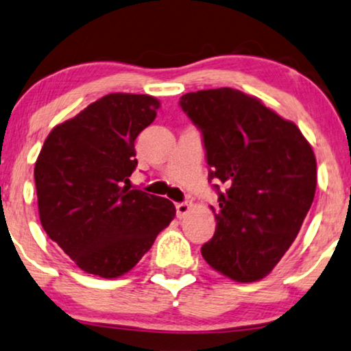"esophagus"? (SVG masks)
<instances>
[{"label":"esophagus","instance_id":"1","mask_svg":"<svg viewBox=\"0 0 351 351\" xmlns=\"http://www.w3.org/2000/svg\"><path fill=\"white\" fill-rule=\"evenodd\" d=\"M189 209H190V204L186 203V202H182V203H177L176 204V211H177V217H184L186 213H189Z\"/></svg>","mask_w":351,"mask_h":351}]
</instances>
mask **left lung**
Returning a JSON list of instances; mask_svg holds the SVG:
<instances>
[{"label":"left lung","mask_w":351,"mask_h":351,"mask_svg":"<svg viewBox=\"0 0 351 351\" xmlns=\"http://www.w3.org/2000/svg\"><path fill=\"white\" fill-rule=\"evenodd\" d=\"M202 132L209 182L217 192L216 232L206 263L237 282L274 269L293 243L316 192V158L293 122L234 88L180 97ZM215 211V208H213Z\"/></svg>","instance_id":"obj_1"}]
</instances>
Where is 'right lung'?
I'll return each mask as SVG.
<instances>
[{"mask_svg":"<svg viewBox=\"0 0 351 351\" xmlns=\"http://www.w3.org/2000/svg\"><path fill=\"white\" fill-rule=\"evenodd\" d=\"M158 108L148 95H106L54 127L36 159L43 229L88 274L129 272L174 219L169 199L129 186L135 138Z\"/></svg>","mask_w":351,"mask_h":351,"instance_id":"add662e5","label":"right lung"}]
</instances>
